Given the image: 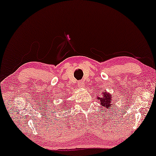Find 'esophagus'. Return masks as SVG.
<instances>
[{
  "label": "esophagus",
  "mask_w": 156,
  "mask_h": 156,
  "mask_svg": "<svg viewBox=\"0 0 156 156\" xmlns=\"http://www.w3.org/2000/svg\"><path fill=\"white\" fill-rule=\"evenodd\" d=\"M78 86L79 87H84V83H83V80H80L78 81Z\"/></svg>",
  "instance_id": "34e87169"
}]
</instances>
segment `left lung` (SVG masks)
<instances>
[{
	"label": "left lung",
	"instance_id": "obj_1",
	"mask_svg": "<svg viewBox=\"0 0 156 156\" xmlns=\"http://www.w3.org/2000/svg\"><path fill=\"white\" fill-rule=\"evenodd\" d=\"M102 94H103L102 97H97V99H99V101H100L101 105L103 106V107H104V108L108 109V111H110V108H111V107H113L112 104H111V101H112V99H111L112 97H111L112 96V95H111L110 94L106 92H102ZM109 111H108V112H109Z\"/></svg>",
	"mask_w": 156,
	"mask_h": 156
}]
</instances>
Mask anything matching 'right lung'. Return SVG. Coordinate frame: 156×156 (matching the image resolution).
<instances>
[{"instance_id": "1", "label": "right lung", "mask_w": 156, "mask_h": 156, "mask_svg": "<svg viewBox=\"0 0 156 156\" xmlns=\"http://www.w3.org/2000/svg\"><path fill=\"white\" fill-rule=\"evenodd\" d=\"M65 107H66V106H64V108H65Z\"/></svg>"}]
</instances>
